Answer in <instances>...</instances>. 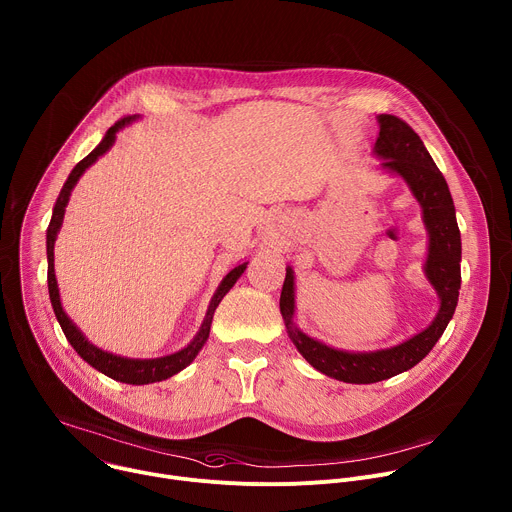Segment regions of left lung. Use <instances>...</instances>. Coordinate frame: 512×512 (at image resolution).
I'll use <instances>...</instances> for the list:
<instances>
[{
  "instance_id": "obj_1",
  "label": "left lung",
  "mask_w": 512,
  "mask_h": 512,
  "mask_svg": "<svg viewBox=\"0 0 512 512\" xmlns=\"http://www.w3.org/2000/svg\"><path fill=\"white\" fill-rule=\"evenodd\" d=\"M378 120L380 136L374 152L384 158V168L404 177L424 209V223L430 233L426 275L440 295V311L430 327L396 348L372 354L339 352L315 342L293 325V271L287 269L279 307L291 342L315 370L348 384H376L422 362L452 319L460 289V231L448 185L408 122L392 114H380Z\"/></svg>"
}]
</instances>
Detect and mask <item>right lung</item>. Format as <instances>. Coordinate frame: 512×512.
<instances>
[{"instance_id":"add662e5","label":"right lung","mask_w":512,"mask_h":512,"mask_svg":"<svg viewBox=\"0 0 512 512\" xmlns=\"http://www.w3.org/2000/svg\"><path fill=\"white\" fill-rule=\"evenodd\" d=\"M134 116H124L120 120H116L106 136L102 138V142L86 156L82 158L74 168L72 173L68 177V181L64 183L62 191H60V197L54 205V213H52V221L48 225V235H46V247H48V289H50V301H52V307H54V313L60 321V327L66 335L68 342L72 344V348L78 352V356L88 362L92 368H96L98 372H102L104 376L112 378V380H118V382H124V384H152V382H162L170 376L179 374L181 370H185L195 358L197 354L201 352V348L205 346L207 337H209V331H211V321H213V313L217 309V305L221 303V299L227 295V291L235 285V281L241 277V273L245 271L247 263L243 265H237L235 269H231L227 273V277L223 279V283L219 285L215 297L211 299V305H209V311H207V317L203 321V327L201 331L197 333V337L193 339V342L173 354V356H166V358H158V360H128V358H120V356H114V354H108V352H102L98 350L96 346H92L88 339L82 335V331L70 321V317L64 313L62 309V303H60V293H58V283H56V275H54V241H56V235L62 227V221H64V211H66V205H68V199H70V193L74 189V185L78 183V179L82 177L84 170L98 160V156H102L114 142L116 138V132L126 126L128 122H132Z\"/></svg>"}]
</instances>
